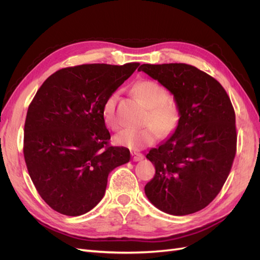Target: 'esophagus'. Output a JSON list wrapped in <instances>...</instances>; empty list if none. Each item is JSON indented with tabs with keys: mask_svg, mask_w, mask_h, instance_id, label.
Wrapping results in <instances>:
<instances>
[{
	"mask_svg": "<svg viewBox=\"0 0 260 260\" xmlns=\"http://www.w3.org/2000/svg\"><path fill=\"white\" fill-rule=\"evenodd\" d=\"M131 155H132V159H133V161H140V160H142V159L144 158L143 154H141V153L132 152V153H131Z\"/></svg>",
	"mask_w": 260,
	"mask_h": 260,
	"instance_id": "34e87169",
	"label": "esophagus"
}]
</instances>
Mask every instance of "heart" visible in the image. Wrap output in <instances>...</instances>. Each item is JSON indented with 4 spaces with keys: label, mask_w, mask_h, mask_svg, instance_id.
<instances>
[{
    "label": "heart",
    "mask_w": 260,
    "mask_h": 260,
    "mask_svg": "<svg viewBox=\"0 0 260 260\" xmlns=\"http://www.w3.org/2000/svg\"><path fill=\"white\" fill-rule=\"evenodd\" d=\"M133 92L139 100L148 108L145 122L142 128H125L115 137L117 145L141 149L151 145L160 137L171 136L174 133L181 119V113L178 105L174 101L169 100L167 90L152 80H141L133 86ZM117 93H113L104 102L102 108V117L106 125L112 129H117L119 125L116 103Z\"/></svg>",
    "instance_id": "obj_1"
}]
</instances>
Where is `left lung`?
Instances as JSON below:
<instances>
[{"mask_svg":"<svg viewBox=\"0 0 260 260\" xmlns=\"http://www.w3.org/2000/svg\"><path fill=\"white\" fill-rule=\"evenodd\" d=\"M165 86L181 119L146 158L155 166L146 198L159 210L185 216L205 208L229 176L237 149L235 114L216 79L186 64H143L138 69Z\"/></svg>","mask_w":260,"mask_h":260,"instance_id":"8db88e82","label":"left lung"}]
</instances>
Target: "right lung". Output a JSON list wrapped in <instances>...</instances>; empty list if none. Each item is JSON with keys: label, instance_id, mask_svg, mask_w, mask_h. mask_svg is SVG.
Instances as JSON below:
<instances>
[{"label": "right lung", "instance_id": "right-lung-1", "mask_svg": "<svg viewBox=\"0 0 260 260\" xmlns=\"http://www.w3.org/2000/svg\"><path fill=\"white\" fill-rule=\"evenodd\" d=\"M139 65L62 68L43 82L29 105L27 169L38 193L59 214L80 216L95 207L111 171L130 160L128 148L108 145L102 108Z\"/></svg>", "mask_w": 260, "mask_h": 260}]
</instances>
